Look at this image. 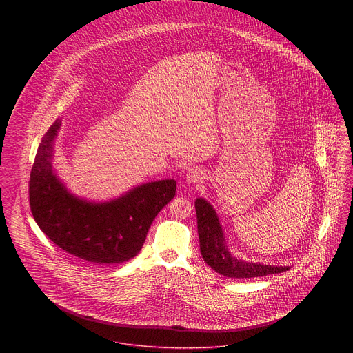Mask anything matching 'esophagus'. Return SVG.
Returning a JSON list of instances; mask_svg holds the SVG:
<instances>
[{
	"label": "esophagus",
	"instance_id": "34e87169",
	"mask_svg": "<svg viewBox=\"0 0 353 353\" xmlns=\"http://www.w3.org/2000/svg\"><path fill=\"white\" fill-rule=\"evenodd\" d=\"M186 181L189 183H193V185H199L202 182V172L197 168H192L188 174H186Z\"/></svg>",
	"mask_w": 353,
	"mask_h": 353
}]
</instances>
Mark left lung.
Masks as SVG:
<instances>
[{
	"instance_id": "obj_1",
	"label": "left lung",
	"mask_w": 353,
	"mask_h": 353,
	"mask_svg": "<svg viewBox=\"0 0 353 353\" xmlns=\"http://www.w3.org/2000/svg\"><path fill=\"white\" fill-rule=\"evenodd\" d=\"M196 213L202 258L219 274L231 279H252L283 273L290 269L236 259L224 246L223 231L213 208L205 200L197 199Z\"/></svg>"
}]
</instances>
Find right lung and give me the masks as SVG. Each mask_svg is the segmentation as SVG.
<instances>
[{"label":"right lung","mask_w":353,"mask_h":353,"mask_svg":"<svg viewBox=\"0 0 353 353\" xmlns=\"http://www.w3.org/2000/svg\"><path fill=\"white\" fill-rule=\"evenodd\" d=\"M55 121L38 148L28 183L32 216L42 232L68 254L111 265L134 258L144 245L157 213L175 197L174 179L145 183L126 196L90 203L70 196L51 171Z\"/></svg>","instance_id":"right-lung-1"}]
</instances>
